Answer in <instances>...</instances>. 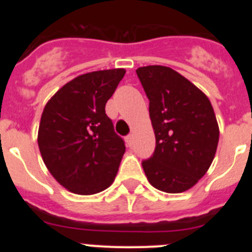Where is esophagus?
<instances>
[{
  "label": "esophagus",
  "mask_w": 252,
  "mask_h": 252,
  "mask_svg": "<svg viewBox=\"0 0 252 252\" xmlns=\"http://www.w3.org/2000/svg\"><path fill=\"white\" fill-rule=\"evenodd\" d=\"M126 144H127L128 148H131V146H132V144H133V136H132V135H128V136L126 137Z\"/></svg>",
  "instance_id": "1"
}]
</instances>
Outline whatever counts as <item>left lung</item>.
<instances>
[{
	"instance_id": "obj_1",
	"label": "left lung",
	"mask_w": 252,
	"mask_h": 252,
	"mask_svg": "<svg viewBox=\"0 0 252 252\" xmlns=\"http://www.w3.org/2000/svg\"><path fill=\"white\" fill-rule=\"evenodd\" d=\"M148 95L157 146L142 161L149 183L165 193L186 192L215 159L220 128L208 97L174 69H136Z\"/></svg>"
}]
</instances>
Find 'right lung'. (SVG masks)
<instances>
[{"mask_svg": "<svg viewBox=\"0 0 252 252\" xmlns=\"http://www.w3.org/2000/svg\"><path fill=\"white\" fill-rule=\"evenodd\" d=\"M126 70H97L64 84L44 107L37 132L40 154L50 174L69 192L99 193L111 186L125 142L104 107Z\"/></svg>", "mask_w": 252, "mask_h": 252, "instance_id": "obj_1", "label": "right lung"}]
</instances>
